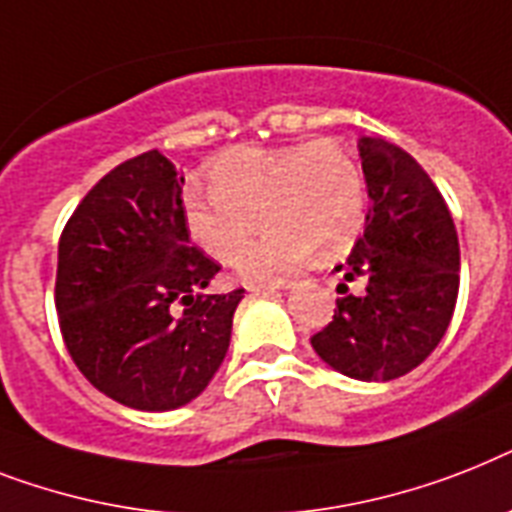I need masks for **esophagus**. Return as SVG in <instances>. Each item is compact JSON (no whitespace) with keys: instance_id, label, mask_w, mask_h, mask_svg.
Wrapping results in <instances>:
<instances>
[{"instance_id":"obj_1","label":"esophagus","mask_w":512,"mask_h":512,"mask_svg":"<svg viewBox=\"0 0 512 512\" xmlns=\"http://www.w3.org/2000/svg\"><path fill=\"white\" fill-rule=\"evenodd\" d=\"M290 285H293V280H285V277H280V280L256 282L253 288H256V290H285V288H290Z\"/></svg>"}]
</instances>
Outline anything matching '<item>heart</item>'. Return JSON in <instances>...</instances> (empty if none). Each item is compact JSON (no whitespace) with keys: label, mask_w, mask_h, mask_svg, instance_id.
Here are the masks:
<instances>
[{"label":"heart","mask_w":512,"mask_h":512,"mask_svg":"<svg viewBox=\"0 0 512 512\" xmlns=\"http://www.w3.org/2000/svg\"><path fill=\"white\" fill-rule=\"evenodd\" d=\"M211 198L190 192L185 227L192 243L216 261H230L258 223L270 230L240 252L245 280L333 259L365 227V174L357 158L333 140L280 147H237L208 169Z\"/></svg>","instance_id":"b5f03b06"}]
</instances>
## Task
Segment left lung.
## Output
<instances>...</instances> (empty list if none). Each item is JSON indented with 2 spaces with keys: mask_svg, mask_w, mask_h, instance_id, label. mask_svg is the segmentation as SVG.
<instances>
[{
  "mask_svg": "<svg viewBox=\"0 0 512 512\" xmlns=\"http://www.w3.org/2000/svg\"><path fill=\"white\" fill-rule=\"evenodd\" d=\"M370 211L365 235L338 264L333 322L312 335L333 370L394 380L415 370L447 333L460 288V243L441 192L407 150L359 140ZM349 281H362L359 294Z\"/></svg>",
  "mask_w": 512,
  "mask_h": 512,
  "instance_id": "obj_1",
  "label": "left lung"
}]
</instances>
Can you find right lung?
Returning a JSON list of instances; mask_svg holds the SVG:
<instances>
[{
	"label": "right lung",
	"instance_id": "right-lung-1",
	"mask_svg": "<svg viewBox=\"0 0 512 512\" xmlns=\"http://www.w3.org/2000/svg\"><path fill=\"white\" fill-rule=\"evenodd\" d=\"M182 185L166 155H134L84 195L57 243L65 349L97 391L134 410H177L208 386L245 293H206L222 267L190 243Z\"/></svg>",
	"mask_w": 512,
	"mask_h": 512
}]
</instances>
